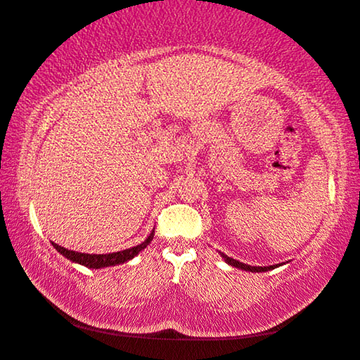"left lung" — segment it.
Instances as JSON below:
<instances>
[{
	"label": "left lung",
	"instance_id": "1",
	"mask_svg": "<svg viewBox=\"0 0 360 360\" xmlns=\"http://www.w3.org/2000/svg\"><path fill=\"white\" fill-rule=\"evenodd\" d=\"M221 255V257L223 259L229 264V266H232V267H237V269H242V270H247V272H267V270H272V269H276L278 266H281V264H275V266H267V267H259V266H248V264H243V262H240V261H237V259H232V257H229L228 255H224V253H219Z\"/></svg>",
	"mask_w": 360,
	"mask_h": 360
}]
</instances>
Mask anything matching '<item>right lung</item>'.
<instances>
[{
	"label": "right lung",
	"instance_id": "right-lung-1",
	"mask_svg": "<svg viewBox=\"0 0 360 360\" xmlns=\"http://www.w3.org/2000/svg\"><path fill=\"white\" fill-rule=\"evenodd\" d=\"M155 231L150 232V236L145 238L142 243L136 245V247H131L128 250L123 251H117V253H109V255H88V253H79V251H72L68 248H63L60 245H56L52 242L53 248L58 251L60 255H63L71 262L80 264V266H85L88 269H104V267H112V266H118V264H124L131 261L132 257L137 256L143 248H147V245L153 240Z\"/></svg>",
	"mask_w": 360,
	"mask_h": 360
}]
</instances>
